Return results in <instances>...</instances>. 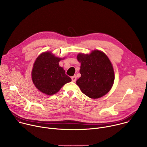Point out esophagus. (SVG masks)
<instances>
[{"instance_id":"obj_1","label":"esophagus","mask_w":147,"mask_h":147,"mask_svg":"<svg viewBox=\"0 0 147 147\" xmlns=\"http://www.w3.org/2000/svg\"><path fill=\"white\" fill-rule=\"evenodd\" d=\"M71 80L73 82H75L76 81V76H74L71 77Z\"/></svg>"}]
</instances>
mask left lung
Wrapping results in <instances>:
<instances>
[{
    "mask_svg": "<svg viewBox=\"0 0 147 147\" xmlns=\"http://www.w3.org/2000/svg\"><path fill=\"white\" fill-rule=\"evenodd\" d=\"M77 60L81 63V76L76 83L82 92L92 99L107 94L115 80L113 69L107 56L99 51H94L90 55L79 53Z\"/></svg>",
    "mask_w": 147,
    "mask_h": 147,
    "instance_id": "obj_1",
    "label": "left lung"
}]
</instances>
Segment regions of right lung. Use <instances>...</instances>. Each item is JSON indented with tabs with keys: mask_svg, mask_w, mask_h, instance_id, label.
<instances>
[{
	"mask_svg": "<svg viewBox=\"0 0 147 147\" xmlns=\"http://www.w3.org/2000/svg\"><path fill=\"white\" fill-rule=\"evenodd\" d=\"M51 52L42 53L34 63L32 79L39 91L52 95L57 92L65 84L71 81L59 65L61 60Z\"/></svg>",
	"mask_w": 147,
	"mask_h": 147,
	"instance_id": "right-lung-1",
	"label": "right lung"
}]
</instances>
